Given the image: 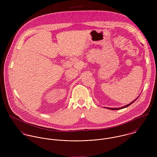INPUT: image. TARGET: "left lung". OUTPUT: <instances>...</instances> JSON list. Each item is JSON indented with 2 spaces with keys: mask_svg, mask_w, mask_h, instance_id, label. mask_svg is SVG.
I'll return each instance as SVG.
<instances>
[{
  "mask_svg": "<svg viewBox=\"0 0 157 157\" xmlns=\"http://www.w3.org/2000/svg\"><path fill=\"white\" fill-rule=\"evenodd\" d=\"M136 100H135L134 101H133L132 103H129V105H126V106H123V107H121V108H107V109H111V110H118V109H123V108H126V107L129 106V105H131V104H132V103L134 102L135 101H136Z\"/></svg>",
  "mask_w": 157,
  "mask_h": 157,
  "instance_id": "obj_1",
  "label": "left lung"
}]
</instances>
